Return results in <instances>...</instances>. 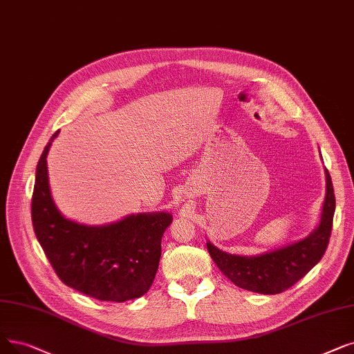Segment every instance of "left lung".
<instances>
[{
  "instance_id": "left-lung-1",
  "label": "left lung",
  "mask_w": 354,
  "mask_h": 354,
  "mask_svg": "<svg viewBox=\"0 0 354 354\" xmlns=\"http://www.w3.org/2000/svg\"><path fill=\"white\" fill-rule=\"evenodd\" d=\"M326 196L318 225L305 239L256 256H240L220 250L211 241L207 249L214 263L236 286L257 294H281L308 273L321 260L330 240L335 198L326 169Z\"/></svg>"
}]
</instances>
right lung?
I'll use <instances>...</instances> for the list:
<instances>
[{
	"instance_id": "right-lung-1",
	"label": "right lung",
	"mask_w": 354,
	"mask_h": 354,
	"mask_svg": "<svg viewBox=\"0 0 354 354\" xmlns=\"http://www.w3.org/2000/svg\"><path fill=\"white\" fill-rule=\"evenodd\" d=\"M57 134L39 159L32 198L33 228L46 257L60 281L88 297L111 302L143 297L156 276L162 236L172 214H130L102 225L66 218L52 198L46 160Z\"/></svg>"
}]
</instances>
